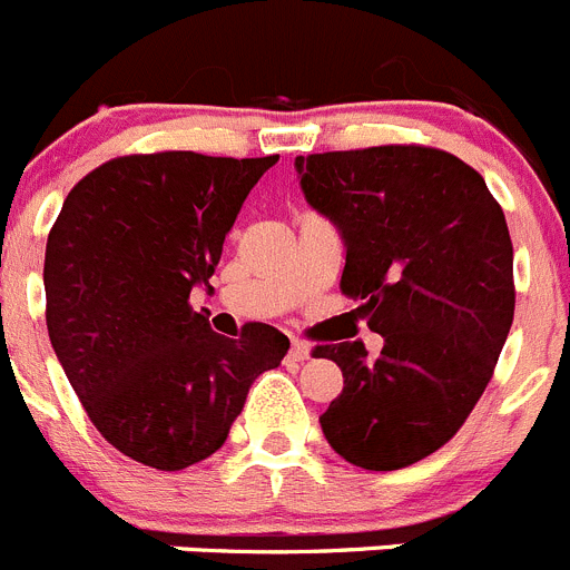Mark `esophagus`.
Segmentation results:
<instances>
[{
	"instance_id": "34e87169",
	"label": "esophagus",
	"mask_w": 570,
	"mask_h": 570,
	"mask_svg": "<svg viewBox=\"0 0 570 570\" xmlns=\"http://www.w3.org/2000/svg\"><path fill=\"white\" fill-rule=\"evenodd\" d=\"M312 348L303 340H292V348H289V360L292 363H303V360H309Z\"/></svg>"
}]
</instances>
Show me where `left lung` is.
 <instances>
[{
    "label": "left lung",
    "mask_w": 570,
    "mask_h": 570,
    "mask_svg": "<svg viewBox=\"0 0 570 570\" xmlns=\"http://www.w3.org/2000/svg\"><path fill=\"white\" fill-rule=\"evenodd\" d=\"M301 188L345 242L340 292L382 351L317 345L343 371L321 416L348 464L391 472L453 439L487 391L514 317L512 238L475 168L430 146L295 157Z\"/></svg>",
    "instance_id": "left-lung-1"
}]
</instances>
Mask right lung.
Listing matches in <instances>:
<instances>
[{
    "mask_svg": "<svg viewBox=\"0 0 570 570\" xmlns=\"http://www.w3.org/2000/svg\"><path fill=\"white\" fill-rule=\"evenodd\" d=\"M273 157H115L63 199L47 236V332L98 433L163 472L225 444L255 376L289 337L267 323L230 340L194 312L253 185ZM210 292V286H207Z\"/></svg>",
    "mask_w": 570,
    "mask_h": 570,
    "instance_id": "obj_1",
    "label": "right lung"
}]
</instances>
